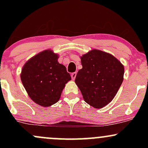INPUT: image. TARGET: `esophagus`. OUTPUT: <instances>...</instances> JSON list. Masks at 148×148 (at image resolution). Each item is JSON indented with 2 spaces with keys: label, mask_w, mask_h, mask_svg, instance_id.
I'll return each instance as SVG.
<instances>
[{
  "label": "esophagus",
  "mask_w": 148,
  "mask_h": 148,
  "mask_svg": "<svg viewBox=\"0 0 148 148\" xmlns=\"http://www.w3.org/2000/svg\"><path fill=\"white\" fill-rule=\"evenodd\" d=\"M76 76V72H73V73H72V74H71V76H72V79L73 80L75 79Z\"/></svg>",
  "instance_id": "1"
}]
</instances>
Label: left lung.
Masks as SVG:
<instances>
[{"label": "left lung", "mask_w": 148, "mask_h": 148, "mask_svg": "<svg viewBox=\"0 0 148 148\" xmlns=\"http://www.w3.org/2000/svg\"><path fill=\"white\" fill-rule=\"evenodd\" d=\"M81 59L75 83L86 103L96 108L113 100L123 81L124 66L114 56L94 49Z\"/></svg>", "instance_id": "8db88e82"}]
</instances>
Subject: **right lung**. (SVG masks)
<instances>
[{
	"label": "right lung",
	"mask_w": 148,
	"mask_h": 148,
	"mask_svg": "<svg viewBox=\"0 0 148 148\" xmlns=\"http://www.w3.org/2000/svg\"><path fill=\"white\" fill-rule=\"evenodd\" d=\"M57 54L44 51L30 58L23 66L21 79L33 101L44 107L60 99L65 84L71 80L65 66L58 62Z\"/></svg>",
	"instance_id": "obj_1"
}]
</instances>
